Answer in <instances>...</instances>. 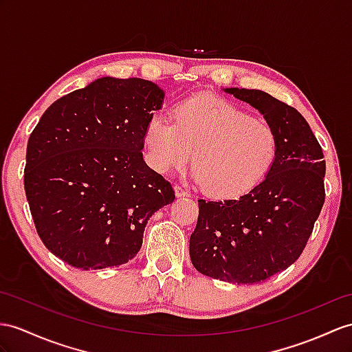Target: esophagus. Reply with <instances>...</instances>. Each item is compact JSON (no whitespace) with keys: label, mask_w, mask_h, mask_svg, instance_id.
Segmentation results:
<instances>
[{"label":"esophagus","mask_w":352,"mask_h":352,"mask_svg":"<svg viewBox=\"0 0 352 352\" xmlns=\"http://www.w3.org/2000/svg\"><path fill=\"white\" fill-rule=\"evenodd\" d=\"M175 192L177 197H190V191L186 190V188L181 186V185H176L175 186Z\"/></svg>","instance_id":"1"}]
</instances>
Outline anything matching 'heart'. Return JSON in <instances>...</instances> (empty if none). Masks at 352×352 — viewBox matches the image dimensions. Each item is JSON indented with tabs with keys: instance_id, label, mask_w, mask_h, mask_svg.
I'll list each match as a JSON object with an SVG mask.
<instances>
[{
	"instance_id": "obj_1",
	"label": "heart",
	"mask_w": 352,
	"mask_h": 352,
	"mask_svg": "<svg viewBox=\"0 0 352 352\" xmlns=\"http://www.w3.org/2000/svg\"><path fill=\"white\" fill-rule=\"evenodd\" d=\"M143 143L148 164L160 173L185 168L195 151L197 182L222 199L252 190L278 155V135L269 122L217 97L182 101L175 121L162 113L152 115Z\"/></svg>"
}]
</instances>
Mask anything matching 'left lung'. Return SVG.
<instances>
[{
    "label": "left lung",
    "mask_w": 352,
    "mask_h": 352,
    "mask_svg": "<svg viewBox=\"0 0 352 352\" xmlns=\"http://www.w3.org/2000/svg\"><path fill=\"white\" fill-rule=\"evenodd\" d=\"M224 91L250 102L272 125L278 155L245 195L199 200L190 256L206 276L251 285L285 270L303 252L325 199V161L309 124L294 107L258 89Z\"/></svg>",
    "instance_id": "1"
}]
</instances>
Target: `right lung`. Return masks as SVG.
I'll use <instances>...</instances> for the list:
<instances>
[{
  "label": "right lung",
  "instance_id": "right-lung-1",
  "mask_svg": "<svg viewBox=\"0 0 352 352\" xmlns=\"http://www.w3.org/2000/svg\"><path fill=\"white\" fill-rule=\"evenodd\" d=\"M164 92L151 80L101 77L50 106L30 135L23 184L47 250L82 270L140 251L149 218L175 200L143 160V133Z\"/></svg>",
  "mask_w": 352,
  "mask_h": 352
}]
</instances>
